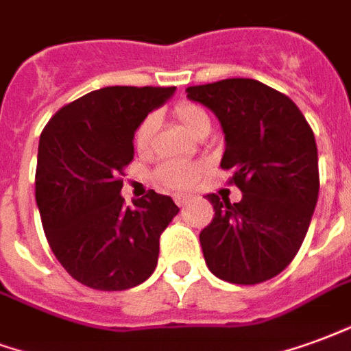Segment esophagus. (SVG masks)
Segmentation results:
<instances>
[{"label":"esophagus","mask_w":351,"mask_h":351,"mask_svg":"<svg viewBox=\"0 0 351 351\" xmlns=\"http://www.w3.org/2000/svg\"><path fill=\"white\" fill-rule=\"evenodd\" d=\"M191 201H193V197L191 195H175V202L178 206H186V204Z\"/></svg>","instance_id":"esophagus-1"}]
</instances>
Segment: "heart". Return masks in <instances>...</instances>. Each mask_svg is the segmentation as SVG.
Returning a JSON list of instances; mask_svg holds the SVG:
<instances>
[{"label": "heart", "instance_id": "1", "mask_svg": "<svg viewBox=\"0 0 351 351\" xmlns=\"http://www.w3.org/2000/svg\"><path fill=\"white\" fill-rule=\"evenodd\" d=\"M175 119L182 124L184 128L188 130L193 136H201V134H208L210 132V117L206 111L202 110L201 106L191 102L178 104L175 108ZM156 130V119L154 117H147L136 130L134 136V145H136L137 152H147L152 143V136ZM202 165L199 163H188V162H165L162 167L156 171V178L158 182L165 186V188L182 189L188 188L195 182L201 176Z\"/></svg>", "mask_w": 351, "mask_h": 351}]
</instances>
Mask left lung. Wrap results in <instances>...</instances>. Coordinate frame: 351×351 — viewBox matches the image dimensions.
I'll list each match as a JSON object with an SVG mask.
<instances>
[{
    "label": "left lung",
    "instance_id": "1",
    "mask_svg": "<svg viewBox=\"0 0 351 351\" xmlns=\"http://www.w3.org/2000/svg\"><path fill=\"white\" fill-rule=\"evenodd\" d=\"M221 123V167L241 201L206 195L214 219L201 230L206 266L234 285L279 275L305 240L318 201V150L305 117L287 95L249 77L186 89Z\"/></svg>",
    "mask_w": 351,
    "mask_h": 351
}]
</instances>
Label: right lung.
Listing matches in <instances>:
<instances>
[{"mask_svg": "<svg viewBox=\"0 0 351 351\" xmlns=\"http://www.w3.org/2000/svg\"><path fill=\"white\" fill-rule=\"evenodd\" d=\"M175 87H104L66 104L40 134L35 199L61 266L95 290H126L158 264L160 236L178 214L150 189L134 208L121 197L134 134Z\"/></svg>", "mask_w": 351, "mask_h": 351, "instance_id": "right-lung-1", "label": "right lung"}]
</instances>
